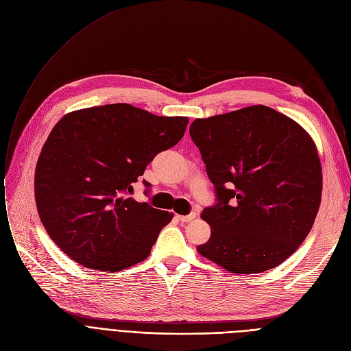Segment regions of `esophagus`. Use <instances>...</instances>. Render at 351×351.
Wrapping results in <instances>:
<instances>
[{
	"instance_id": "esophagus-1",
	"label": "esophagus",
	"mask_w": 351,
	"mask_h": 351,
	"mask_svg": "<svg viewBox=\"0 0 351 351\" xmlns=\"http://www.w3.org/2000/svg\"><path fill=\"white\" fill-rule=\"evenodd\" d=\"M197 214L195 213H190L189 215H178V219L182 222V223H187V222H191L193 219H195Z\"/></svg>"
}]
</instances>
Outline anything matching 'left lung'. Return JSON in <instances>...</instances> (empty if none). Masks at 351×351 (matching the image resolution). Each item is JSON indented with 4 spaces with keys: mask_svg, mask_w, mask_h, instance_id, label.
<instances>
[{
    "mask_svg": "<svg viewBox=\"0 0 351 351\" xmlns=\"http://www.w3.org/2000/svg\"><path fill=\"white\" fill-rule=\"evenodd\" d=\"M190 136L215 187L197 251L234 274H258L289 258L311 232L322 199L312 137L263 105L195 119Z\"/></svg>",
    "mask_w": 351,
    "mask_h": 351,
    "instance_id": "8db88e82",
    "label": "left lung"
}]
</instances>
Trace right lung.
Listing matches in <instances>:
<instances>
[{
	"mask_svg": "<svg viewBox=\"0 0 351 351\" xmlns=\"http://www.w3.org/2000/svg\"><path fill=\"white\" fill-rule=\"evenodd\" d=\"M187 117L128 103L72 112L48 136L35 169V201L51 239L71 259L117 272L150 255L173 214L132 197L149 162L182 138ZM146 194L152 184L143 180Z\"/></svg>",
	"mask_w": 351,
	"mask_h": 351,
	"instance_id": "obj_1",
	"label": "right lung"
}]
</instances>
